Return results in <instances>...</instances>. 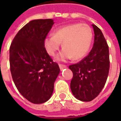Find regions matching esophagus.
<instances>
[{
    "instance_id": "obj_1",
    "label": "esophagus",
    "mask_w": 121,
    "mask_h": 121,
    "mask_svg": "<svg viewBox=\"0 0 121 121\" xmlns=\"http://www.w3.org/2000/svg\"><path fill=\"white\" fill-rule=\"evenodd\" d=\"M59 67H60V69L61 70H63V69L67 67V66L65 65H62V64H59Z\"/></svg>"
}]
</instances>
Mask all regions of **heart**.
I'll return each mask as SVG.
<instances>
[{"instance_id":"1","label":"heart","mask_w":121,"mask_h":121,"mask_svg":"<svg viewBox=\"0 0 121 121\" xmlns=\"http://www.w3.org/2000/svg\"><path fill=\"white\" fill-rule=\"evenodd\" d=\"M52 35L45 38L44 45L48 54L53 56L61 44L63 49L56 58L58 61L84 58L89 51L93 39L92 30L86 24L67 25L55 30Z\"/></svg>"}]
</instances>
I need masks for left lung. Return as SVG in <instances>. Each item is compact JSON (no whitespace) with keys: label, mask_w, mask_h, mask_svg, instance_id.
I'll return each mask as SVG.
<instances>
[{"label":"left lung","mask_w":121,"mask_h":121,"mask_svg":"<svg viewBox=\"0 0 121 121\" xmlns=\"http://www.w3.org/2000/svg\"><path fill=\"white\" fill-rule=\"evenodd\" d=\"M93 27V47L86 57L80 62L69 65L73 77L71 89L73 95L81 101L95 99L106 84L109 70V47L100 28Z\"/></svg>","instance_id":"left-lung-1"}]
</instances>
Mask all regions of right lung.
Segmentation results:
<instances>
[{
  "label": "right lung",
  "mask_w": 121,
  "mask_h": 121,
  "mask_svg": "<svg viewBox=\"0 0 121 121\" xmlns=\"http://www.w3.org/2000/svg\"><path fill=\"white\" fill-rule=\"evenodd\" d=\"M53 25L51 19L32 20L18 32L9 48L13 82L20 93L34 104L49 100L60 71L44 45Z\"/></svg>",
  "instance_id": "add662e5"
}]
</instances>
